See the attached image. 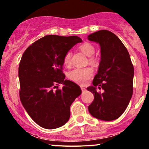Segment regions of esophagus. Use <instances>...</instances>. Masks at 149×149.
I'll return each instance as SVG.
<instances>
[{
    "mask_svg": "<svg viewBox=\"0 0 149 149\" xmlns=\"http://www.w3.org/2000/svg\"><path fill=\"white\" fill-rule=\"evenodd\" d=\"M80 88H81V90H82V91H85V88H84V87H83V86H81V87H80Z\"/></svg>",
    "mask_w": 149,
    "mask_h": 149,
    "instance_id": "34e87169",
    "label": "esophagus"
}]
</instances>
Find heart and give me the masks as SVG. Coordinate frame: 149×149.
Wrapping results in <instances>:
<instances>
[{
	"mask_svg": "<svg viewBox=\"0 0 149 149\" xmlns=\"http://www.w3.org/2000/svg\"><path fill=\"white\" fill-rule=\"evenodd\" d=\"M79 49L87 56H89V61L92 64H96L97 59L94 56H92L95 52V47L90 42H83L79 46ZM71 54L70 52H67L64 54L63 58V64L66 67L71 66ZM93 75V70L90 67L86 68H76L68 73V77L71 80L78 83L79 85H85L90 78Z\"/></svg>",
	"mask_w": 149,
	"mask_h": 149,
	"instance_id": "heart-1",
	"label": "heart"
}]
</instances>
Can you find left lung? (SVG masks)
I'll return each instance as SVG.
<instances>
[{"mask_svg":"<svg viewBox=\"0 0 149 149\" xmlns=\"http://www.w3.org/2000/svg\"><path fill=\"white\" fill-rule=\"evenodd\" d=\"M88 40L101 47L98 72L93 85L87 88L95 97L89 112L97 119L113 120L123 113L132 96L134 66L125 46L112 32L98 31L89 35ZM97 88L103 93L97 92Z\"/></svg>","mask_w":149,"mask_h":149,"instance_id":"left-lung-1","label":"left lung"}]
</instances>
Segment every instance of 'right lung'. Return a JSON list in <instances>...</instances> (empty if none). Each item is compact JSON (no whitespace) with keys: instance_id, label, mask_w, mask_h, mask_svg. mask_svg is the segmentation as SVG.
Masks as SVG:
<instances>
[{"instance_id":"1","label":"right lung","mask_w":149,"mask_h":149,"mask_svg":"<svg viewBox=\"0 0 149 149\" xmlns=\"http://www.w3.org/2000/svg\"><path fill=\"white\" fill-rule=\"evenodd\" d=\"M78 36L47 35L29 46L19 65V97L34 122L45 129L59 127L69 120L70 107L81 94L78 85L64 80L63 58ZM59 84L64 85L61 90Z\"/></svg>"}]
</instances>
